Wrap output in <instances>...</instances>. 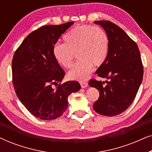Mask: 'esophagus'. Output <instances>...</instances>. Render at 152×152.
Returning a JSON list of instances; mask_svg holds the SVG:
<instances>
[{
  "label": "esophagus",
  "instance_id": "esophagus-1",
  "mask_svg": "<svg viewBox=\"0 0 152 152\" xmlns=\"http://www.w3.org/2000/svg\"><path fill=\"white\" fill-rule=\"evenodd\" d=\"M80 84L82 88H86V87L88 86V82H80Z\"/></svg>",
  "mask_w": 152,
  "mask_h": 152
}]
</instances>
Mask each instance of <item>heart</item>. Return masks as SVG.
I'll return each instance as SVG.
<instances>
[{
    "mask_svg": "<svg viewBox=\"0 0 152 152\" xmlns=\"http://www.w3.org/2000/svg\"><path fill=\"white\" fill-rule=\"evenodd\" d=\"M64 43L53 46L55 59L66 68L72 67L75 54L80 59L68 72L70 79L86 80L93 65L100 66L107 59L109 48V37L99 26L81 25L75 27L64 37Z\"/></svg>",
    "mask_w": 152,
    "mask_h": 152,
    "instance_id": "obj_1",
    "label": "heart"
}]
</instances>
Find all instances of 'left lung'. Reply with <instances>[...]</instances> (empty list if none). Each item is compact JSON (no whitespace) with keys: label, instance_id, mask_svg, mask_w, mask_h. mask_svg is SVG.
Returning <instances> with one entry per match:
<instances>
[{"label":"left lung","instance_id":"8db88e82","mask_svg":"<svg viewBox=\"0 0 152 152\" xmlns=\"http://www.w3.org/2000/svg\"><path fill=\"white\" fill-rule=\"evenodd\" d=\"M109 37L107 59L97 70V76L108 78L104 82L91 79L88 84L99 91L93 104L97 113L107 116L119 115L132 104L143 76V66L136 43L119 26L109 20H97Z\"/></svg>","mask_w":152,"mask_h":152}]
</instances>
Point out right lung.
I'll use <instances>...</instances> for the list:
<instances>
[{"mask_svg": "<svg viewBox=\"0 0 152 152\" xmlns=\"http://www.w3.org/2000/svg\"><path fill=\"white\" fill-rule=\"evenodd\" d=\"M73 23L40 27L26 37L12 59L16 95L28 111L41 120L60 117L68 108V95L81 88L76 81L61 84L65 72L53 52L58 39ZM53 85L58 86L55 89Z\"/></svg>", "mask_w": 152, "mask_h": 152, "instance_id": "right-lung-1", "label": "right lung"}]
</instances>
